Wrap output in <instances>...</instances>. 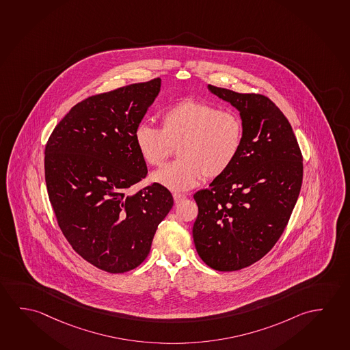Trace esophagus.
Wrapping results in <instances>:
<instances>
[{"mask_svg":"<svg viewBox=\"0 0 350 350\" xmlns=\"http://www.w3.org/2000/svg\"><path fill=\"white\" fill-rule=\"evenodd\" d=\"M185 200H186V196H185V194L174 193V202H175V204H178V203H181V202Z\"/></svg>","mask_w":350,"mask_h":350,"instance_id":"1","label":"esophagus"}]
</instances>
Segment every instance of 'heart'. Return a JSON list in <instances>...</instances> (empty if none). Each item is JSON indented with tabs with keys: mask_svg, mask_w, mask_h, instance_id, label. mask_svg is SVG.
Segmentation results:
<instances>
[{
	"mask_svg": "<svg viewBox=\"0 0 350 350\" xmlns=\"http://www.w3.org/2000/svg\"><path fill=\"white\" fill-rule=\"evenodd\" d=\"M244 139L239 116L208 102L183 100L161 116V128L139 124L133 142L139 156L152 167L161 165L178 146V161L152 174V180L172 191H187L206 175L217 178L239 156Z\"/></svg>",
	"mask_w": 350,
	"mask_h": 350,
	"instance_id": "heart-1",
	"label": "heart"
}]
</instances>
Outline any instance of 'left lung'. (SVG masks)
I'll return each mask as SVG.
<instances>
[{"mask_svg":"<svg viewBox=\"0 0 350 350\" xmlns=\"http://www.w3.org/2000/svg\"><path fill=\"white\" fill-rule=\"evenodd\" d=\"M208 90L239 111L244 139L232 167L211 189L194 193L198 217L192 232L208 267L236 271L260 260L281 237L299 196L303 157L271 100L213 85Z\"/></svg>","mask_w":350,"mask_h":350,"instance_id":"1","label":"left lung"}]
</instances>
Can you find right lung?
<instances>
[{"instance_id": "obj_1", "label": "right lung", "mask_w": 350, "mask_h": 350, "mask_svg": "<svg viewBox=\"0 0 350 350\" xmlns=\"http://www.w3.org/2000/svg\"><path fill=\"white\" fill-rule=\"evenodd\" d=\"M161 85L157 78L91 96L46 144L44 180L58 225L72 250L103 271L139 267L174 204L159 183L130 189L147 175L133 133Z\"/></svg>"}]
</instances>
